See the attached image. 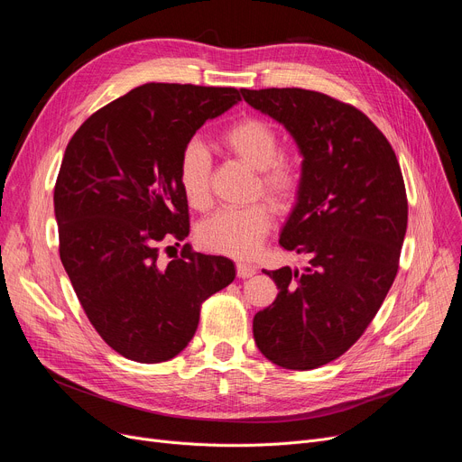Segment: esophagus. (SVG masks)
<instances>
[{"mask_svg":"<svg viewBox=\"0 0 462 462\" xmlns=\"http://www.w3.org/2000/svg\"><path fill=\"white\" fill-rule=\"evenodd\" d=\"M236 273H237V277L239 279H249V277H253L254 273H256V270H254V265H249V263H237L236 265Z\"/></svg>","mask_w":462,"mask_h":462,"instance_id":"1","label":"esophagus"}]
</instances>
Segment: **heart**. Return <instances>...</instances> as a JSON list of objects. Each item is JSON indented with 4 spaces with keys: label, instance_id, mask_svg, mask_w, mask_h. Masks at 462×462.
Returning <instances> with one entry per match:
<instances>
[{
    "label": "heart",
    "instance_id": "heart-1",
    "mask_svg": "<svg viewBox=\"0 0 462 462\" xmlns=\"http://www.w3.org/2000/svg\"><path fill=\"white\" fill-rule=\"evenodd\" d=\"M223 148L258 170V190L281 208L292 206L303 185V166L298 157L281 152L279 133L260 117H241L218 136ZM178 183L187 204L206 209L211 202V157L199 140L185 143L178 161ZM273 225V208L256 202L247 208L217 211L199 228L200 244L218 254L253 258Z\"/></svg>",
    "mask_w": 462,
    "mask_h": 462
}]
</instances>
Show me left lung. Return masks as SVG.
<instances>
[{
	"label": "left lung",
	"mask_w": 462,
	"mask_h": 462,
	"mask_svg": "<svg viewBox=\"0 0 462 462\" xmlns=\"http://www.w3.org/2000/svg\"><path fill=\"white\" fill-rule=\"evenodd\" d=\"M277 119L303 155V185L281 232L303 272H265L279 294L254 314L253 335L272 363L309 371L343 356L367 329L395 281L408 200L392 143L352 105L301 88L241 89Z\"/></svg>",
	"instance_id": "obj_1"
}]
</instances>
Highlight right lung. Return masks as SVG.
Listing matches in <instances>:
<instances>
[{
  "mask_svg": "<svg viewBox=\"0 0 462 462\" xmlns=\"http://www.w3.org/2000/svg\"><path fill=\"white\" fill-rule=\"evenodd\" d=\"M237 101L236 88L143 84L91 114L67 143L54 187L60 258L91 326L127 359L178 356L202 303L236 277L232 260L187 245L166 268L157 258L189 236L181 150Z\"/></svg>",
  "mask_w": 462,
  "mask_h": 462,
  "instance_id": "1",
  "label": "right lung"
}]
</instances>
